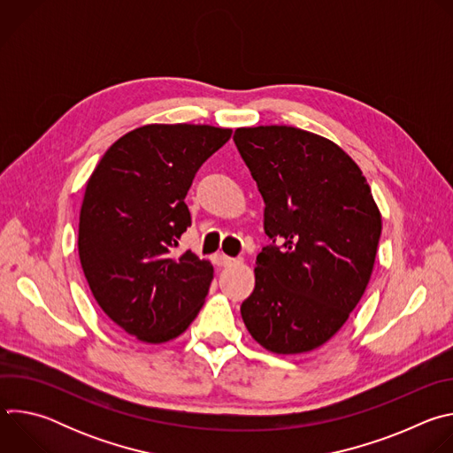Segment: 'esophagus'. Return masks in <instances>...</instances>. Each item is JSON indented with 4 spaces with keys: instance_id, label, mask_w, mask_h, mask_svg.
Wrapping results in <instances>:
<instances>
[{
    "instance_id": "esophagus-1",
    "label": "esophagus",
    "mask_w": 453,
    "mask_h": 453,
    "mask_svg": "<svg viewBox=\"0 0 453 453\" xmlns=\"http://www.w3.org/2000/svg\"><path fill=\"white\" fill-rule=\"evenodd\" d=\"M213 257H215V264H217L219 267H227V265H233V264L236 262L234 257H229V256H226V254H215Z\"/></svg>"
}]
</instances>
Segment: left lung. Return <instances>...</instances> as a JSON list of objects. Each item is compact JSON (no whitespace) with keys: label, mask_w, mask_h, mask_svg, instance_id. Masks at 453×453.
Masks as SVG:
<instances>
[{"label":"left lung","mask_w":453,"mask_h":453,"mask_svg":"<svg viewBox=\"0 0 453 453\" xmlns=\"http://www.w3.org/2000/svg\"><path fill=\"white\" fill-rule=\"evenodd\" d=\"M233 140L273 240L256 256L242 319L273 353L311 351L342 328L369 283L381 233L371 188L339 145L301 128L243 127Z\"/></svg>","instance_id":"obj_1"}]
</instances>
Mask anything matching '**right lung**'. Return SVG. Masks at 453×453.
<instances>
[{
    "instance_id": "right-lung-1",
    "label": "right lung",
    "mask_w": 453,
    "mask_h": 453,
    "mask_svg": "<svg viewBox=\"0 0 453 453\" xmlns=\"http://www.w3.org/2000/svg\"><path fill=\"white\" fill-rule=\"evenodd\" d=\"M211 125H145L109 147L91 173L79 256L100 308L128 335L161 344L201 311L213 267L191 250L173 256L191 226L186 193L231 138Z\"/></svg>"
}]
</instances>
